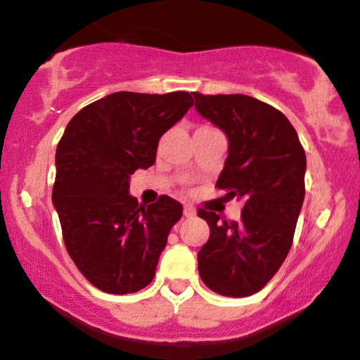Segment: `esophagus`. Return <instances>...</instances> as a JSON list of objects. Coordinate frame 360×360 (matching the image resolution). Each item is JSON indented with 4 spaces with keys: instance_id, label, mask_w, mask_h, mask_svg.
I'll use <instances>...</instances> for the list:
<instances>
[{
    "instance_id": "34e87169",
    "label": "esophagus",
    "mask_w": 360,
    "mask_h": 360,
    "mask_svg": "<svg viewBox=\"0 0 360 360\" xmlns=\"http://www.w3.org/2000/svg\"><path fill=\"white\" fill-rule=\"evenodd\" d=\"M183 214H184V217H193V215L196 214L195 207H191V205H184V209H183Z\"/></svg>"
}]
</instances>
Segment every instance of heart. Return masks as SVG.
Here are the masks:
<instances>
[{
  "instance_id": "heart-1",
  "label": "heart",
  "mask_w": 360,
  "mask_h": 360,
  "mask_svg": "<svg viewBox=\"0 0 360 360\" xmlns=\"http://www.w3.org/2000/svg\"><path fill=\"white\" fill-rule=\"evenodd\" d=\"M200 129H205V127H200Z\"/></svg>"
}]
</instances>
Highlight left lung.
<instances>
[{"label": "left lung", "instance_id": "obj_1", "mask_svg": "<svg viewBox=\"0 0 360 360\" xmlns=\"http://www.w3.org/2000/svg\"><path fill=\"white\" fill-rule=\"evenodd\" d=\"M196 110L221 127L229 155L215 188L240 198L238 221L198 209L210 228L198 252L200 278L224 297H248L269 283L288 255L305 196V151L278 108L247 94L193 93Z\"/></svg>", "mask_w": 360, "mask_h": 360}]
</instances>
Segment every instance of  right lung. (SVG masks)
<instances>
[{
  "label": "right lung",
  "instance_id": "right-lung-1",
  "mask_svg": "<svg viewBox=\"0 0 360 360\" xmlns=\"http://www.w3.org/2000/svg\"><path fill=\"white\" fill-rule=\"evenodd\" d=\"M186 91H119L72 117L56 146L53 203L70 259L105 293L148 286L183 205L162 195L151 205L129 195V176L155 164L158 139L190 107Z\"/></svg>",
  "mask_w": 360,
  "mask_h": 360
}]
</instances>
